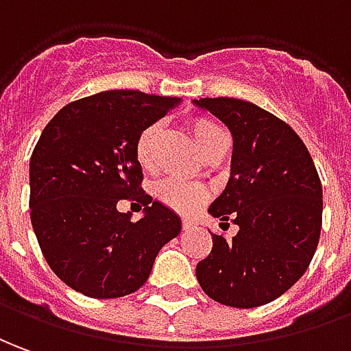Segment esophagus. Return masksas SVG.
I'll use <instances>...</instances> for the list:
<instances>
[{"label":"esophagus","mask_w":351,"mask_h":351,"mask_svg":"<svg viewBox=\"0 0 351 351\" xmlns=\"http://www.w3.org/2000/svg\"><path fill=\"white\" fill-rule=\"evenodd\" d=\"M193 226H195V221H193V219H187V217H183V229H191Z\"/></svg>","instance_id":"34e87169"}]
</instances>
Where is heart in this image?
I'll return each mask as SVG.
<instances>
[{
    "label": "heart",
    "mask_w": 351,
    "mask_h": 351,
    "mask_svg": "<svg viewBox=\"0 0 351 351\" xmlns=\"http://www.w3.org/2000/svg\"><path fill=\"white\" fill-rule=\"evenodd\" d=\"M191 135L195 139V143L199 147V151L202 154H206L212 147H216L219 141L226 139V134L214 120H208V118H197L193 120L189 125ZM162 125L151 124L149 128H145L141 135L137 137V143H135V156L139 164L143 168H149L152 164V154H154V147L156 141L160 137ZM156 197L168 204L173 210H180V212H193L195 208L199 206L202 200L206 199V193L199 185H193L187 181L181 180H166L162 181L160 185L156 187Z\"/></svg>",
    "instance_id": "b5f03b06"
}]
</instances>
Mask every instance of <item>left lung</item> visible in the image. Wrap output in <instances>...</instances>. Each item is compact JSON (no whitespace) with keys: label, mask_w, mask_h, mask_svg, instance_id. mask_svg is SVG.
Wrapping results in <instances>:
<instances>
[{"label":"left lung","mask_w":351,"mask_h":351,"mask_svg":"<svg viewBox=\"0 0 351 351\" xmlns=\"http://www.w3.org/2000/svg\"><path fill=\"white\" fill-rule=\"evenodd\" d=\"M193 105L233 135L231 176L208 214L239 227L233 241L212 235L197 279L212 300L258 308L289 291L315 254L323 219L317 170L291 125L258 105L233 97Z\"/></svg>","instance_id":"8db88e82"}]
</instances>
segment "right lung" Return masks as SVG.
<instances>
[{
	"label": "right lung",
	"instance_id": "add662e5",
	"mask_svg": "<svg viewBox=\"0 0 351 351\" xmlns=\"http://www.w3.org/2000/svg\"><path fill=\"white\" fill-rule=\"evenodd\" d=\"M180 97L112 89L62 106L30 158V219L43 258L64 285L89 298H120L141 289L154 258L180 235V216L152 200L135 143ZM120 199L145 208L139 222Z\"/></svg>",
	"mask_w": 351,
	"mask_h": 351
}]
</instances>
